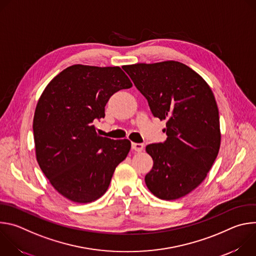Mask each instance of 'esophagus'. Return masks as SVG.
Returning a JSON list of instances; mask_svg holds the SVG:
<instances>
[{
    "mask_svg": "<svg viewBox=\"0 0 256 256\" xmlns=\"http://www.w3.org/2000/svg\"><path fill=\"white\" fill-rule=\"evenodd\" d=\"M132 148L136 152H142L144 150V144L140 142H132Z\"/></svg>",
    "mask_w": 256,
    "mask_h": 256,
    "instance_id": "1",
    "label": "esophagus"
}]
</instances>
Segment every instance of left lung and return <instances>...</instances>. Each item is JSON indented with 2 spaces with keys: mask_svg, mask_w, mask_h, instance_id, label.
<instances>
[{
  "mask_svg": "<svg viewBox=\"0 0 256 256\" xmlns=\"http://www.w3.org/2000/svg\"><path fill=\"white\" fill-rule=\"evenodd\" d=\"M153 116L166 120L167 140L146 147L153 168L149 190L164 200L184 198L208 175L220 150L218 109L208 83L186 64L165 60L124 66Z\"/></svg>",
  "mask_w": 256,
  "mask_h": 256,
  "instance_id": "8db88e82",
  "label": "left lung"
}]
</instances>
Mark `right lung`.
<instances>
[{"label": "right lung", "instance_id": "add662e5", "mask_svg": "<svg viewBox=\"0 0 256 256\" xmlns=\"http://www.w3.org/2000/svg\"><path fill=\"white\" fill-rule=\"evenodd\" d=\"M132 83L120 66L72 64L46 87L35 108L36 160L54 190L77 204L101 198L130 150L126 138L99 136L92 122L107 101Z\"/></svg>", "mask_w": 256, "mask_h": 256}]
</instances>
